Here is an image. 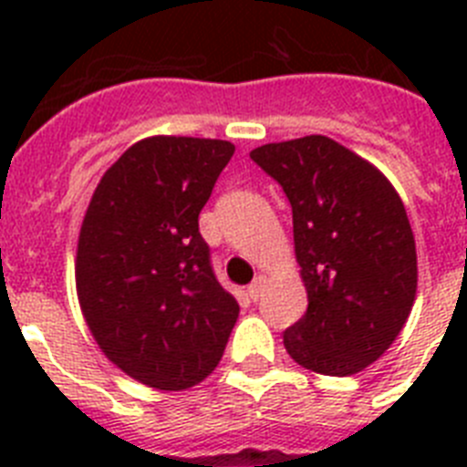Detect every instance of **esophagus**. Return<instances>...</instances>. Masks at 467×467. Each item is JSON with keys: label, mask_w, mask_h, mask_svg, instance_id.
<instances>
[{"label": "esophagus", "mask_w": 467, "mask_h": 467, "mask_svg": "<svg viewBox=\"0 0 467 467\" xmlns=\"http://www.w3.org/2000/svg\"><path fill=\"white\" fill-rule=\"evenodd\" d=\"M264 287H266V275H257V278L250 283V287H247V295H250V299L257 301L259 296L264 295Z\"/></svg>", "instance_id": "obj_1"}]
</instances>
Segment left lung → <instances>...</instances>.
I'll list each match as a JSON object with an SVG mask.
<instances>
[{"label":"left lung","mask_w":467,"mask_h":467,"mask_svg":"<svg viewBox=\"0 0 467 467\" xmlns=\"http://www.w3.org/2000/svg\"><path fill=\"white\" fill-rule=\"evenodd\" d=\"M250 159L292 205L308 308L285 329L295 362L350 377L390 348L416 299V243L395 187L325 135L262 144Z\"/></svg>","instance_id":"8db88e82"}]
</instances>
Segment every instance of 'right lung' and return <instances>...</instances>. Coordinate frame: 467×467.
<instances>
[{
  "label": "right lung",
  "mask_w": 467,
  "mask_h": 467,
  "mask_svg": "<svg viewBox=\"0 0 467 467\" xmlns=\"http://www.w3.org/2000/svg\"><path fill=\"white\" fill-rule=\"evenodd\" d=\"M236 147L154 135L95 187L77 245V295L114 365L159 390H184L220 365L238 301L217 283L198 213Z\"/></svg>",
  "instance_id": "1"
}]
</instances>
